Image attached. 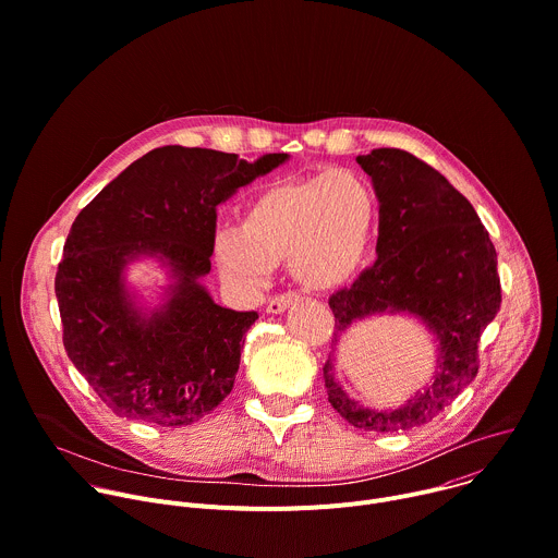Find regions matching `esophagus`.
I'll use <instances>...</instances> for the list:
<instances>
[{
	"instance_id": "esophagus-1",
	"label": "esophagus",
	"mask_w": 558,
	"mask_h": 558,
	"mask_svg": "<svg viewBox=\"0 0 558 558\" xmlns=\"http://www.w3.org/2000/svg\"><path fill=\"white\" fill-rule=\"evenodd\" d=\"M295 300H298V295H295L293 291L280 293V295H276V298H271V300L267 302V313H284Z\"/></svg>"
}]
</instances>
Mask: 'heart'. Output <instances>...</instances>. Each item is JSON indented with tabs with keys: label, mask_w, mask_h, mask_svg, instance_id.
Returning a JSON list of instances; mask_svg holds the SVG:
<instances>
[{
	"label": "heart",
	"mask_w": 558,
	"mask_h": 558,
	"mask_svg": "<svg viewBox=\"0 0 558 558\" xmlns=\"http://www.w3.org/2000/svg\"><path fill=\"white\" fill-rule=\"evenodd\" d=\"M375 195L352 170L276 181L256 195L241 228L215 236L223 280L241 293L267 287L278 263L308 289H332L361 265L373 236Z\"/></svg>",
	"instance_id": "obj_1"
}]
</instances>
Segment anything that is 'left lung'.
Listing matches in <instances>:
<instances>
[{"instance_id": "8db88e82", "label": "left lung", "mask_w": 558, "mask_h": 558, "mask_svg": "<svg viewBox=\"0 0 558 558\" xmlns=\"http://www.w3.org/2000/svg\"><path fill=\"white\" fill-rule=\"evenodd\" d=\"M379 199L377 263L330 295L332 345L359 319L381 313L418 317L438 339L432 386L408 405H359L324 363L328 403L363 432H408L438 416L477 375V343L501 304L497 252L477 213L429 163L401 148L356 157Z\"/></svg>"}]
</instances>
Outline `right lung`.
<instances>
[{"mask_svg":"<svg viewBox=\"0 0 558 558\" xmlns=\"http://www.w3.org/2000/svg\"><path fill=\"white\" fill-rule=\"evenodd\" d=\"M287 159L161 146L81 210L54 278L63 345L113 414L183 427L232 392L258 313L223 308L202 284L215 252L217 206ZM140 255L157 257L173 278L167 302L148 314L134 306L123 280Z\"/></svg>","mask_w":558,"mask_h":558,"instance_id":"1","label":"right lung"}]
</instances>
